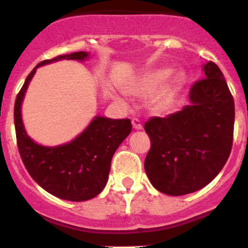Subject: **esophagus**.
<instances>
[{
    "instance_id": "1",
    "label": "esophagus",
    "mask_w": 248,
    "mask_h": 248,
    "mask_svg": "<svg viewBox=\"0 0 248 248\" xmlns=\"http://www.w3.org/2000/svg\"><path fill=\"white\" fill-rule=\"evenodd\" d=\"M132 126H134L135 130H141L142 128L141 121L138 120V118H132Z\"/></svg>"
}]
</instances>
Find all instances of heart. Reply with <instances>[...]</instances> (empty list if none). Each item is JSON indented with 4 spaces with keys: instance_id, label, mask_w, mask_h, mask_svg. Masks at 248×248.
Instances as JSON below:
<instances>
[{
    "instance_id": "heart-1",
    "label": "heart",
    "mask_w": 248,
    "mask_h": 248,
    "mask_svg": "<svg viewBox=\"0 0 248 248\" xmlns=\"http://www.w3.org/2000/svg\"><path fill=\"white\" fill-rule=\"evenodd\" d=\"M186 72H173L170 67H158L150 71L142 72L124 84V92L128 95L146 99V107L153 113L166 110L172 104L174 96L186 82ZM122 102L120 96H114Z\"/></svg>"
}]
</instances>
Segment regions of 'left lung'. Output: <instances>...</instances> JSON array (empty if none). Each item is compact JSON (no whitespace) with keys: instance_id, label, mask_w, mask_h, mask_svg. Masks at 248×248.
Segmentation results:
<instances>
[{"instance_id":"left-lung-1","label":"left lung","mask_w":248,"mask_h":248,"mask_svg":"<svg viewBox=\"0 0 248 248\" xmlns=\"http://www.w3.org/2000/svg\"><path fill=\"white\" fill-rule=\"evenodd\" d=\"M190 90V104L145 124L152 148L144 168L156 190L170 196L191 194L214 180L231 154L234 102L214 62Z\"/></svg>"}]
</instances>
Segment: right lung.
<instances>
[{"label": "right lung", "mask_w": 248, "mask_h": 248, "mask_svg": "<svg viewBox=\"0 0 248 248\" xmlns=\"http://www.w3.org/2000/svg\"><path fill=\"white\" fill-rule=\"evenodd\" d=\"M89 56L88 52H75L40 62L28 75L15 100L16 140L24 166L42 188L62 200L86 201L102 192L108 181L112 156L132 130L131 121L95 116L88 127L70 142L44 146L26 134L21 106L38 67L62 60L84 62Z\"/></svg>", "instance_id": "add662e5"}]
</instances>
